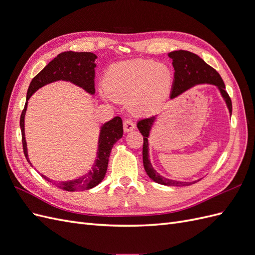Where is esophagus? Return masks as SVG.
I'll return each instance as SVG.
<instances>
[{"label":"esophagus","mask_w":255,"mask_h":255,"mask_svg":"<svg viewBox=\"0 0 255 255\" xmlns=\"http://www.w3.org/2000/svg\"><path fill=\"white\" fill-rule=\"evenodd\" d=\"M135 123L130 120V119H127L123 122V129H125L126 133L130 132V130H133L135 128Z\"/></svg>","instance_id":"esophagus-1"}]
</instances>
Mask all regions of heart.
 I'll return each mask as SVG.
<instances>
[{
	"mask_svg": "<svg viewBox=\"0 0 255 255\" xmlns=\"http://www.w3.org/2000/svg\"><path fill=\"white\" fill-rule=\"evenodd\" d=\"M172 84V71L166 64L152 59H130L112 65L105 72L106 99L128 101L136 115L155 112L167 98Z\"/></svg>",
	"mask_w": 255,
	"mask_h": 255,
	"instance_id": "heart-1",
	"label": "heart"
}]
</instances>
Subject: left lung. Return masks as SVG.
<instances>
[{"label": "left lung", "instance_id": "left-lung-1", "mask_svg": "<svg viewBox=\"0 0 255 255\" xmlns=\"http://www.w3.org/2000/svg\"><path fill=\"white\" fill-rule=\"evenodd\" d=\"M169 58L172 59V65L174 68V80L170 98L173 99L177 96L183 94L184 91L194 87L198 84H213L217 86L220 90L222 98L225 99L230 114H232V101L226 91V85L223 83L220 74L207 65L205 61L200 58L197 54L191 53L189 51H173L168 53ZM156 120V116H152L149 118H144L138 121L137 128L143 136V145H142V160L143 167L146 174L149 175L151 180L161 185L167 186H189L191 184H195L198 181L194 182H181L167 179L165 176H161L157 173L152 167L149 159V142L148 138L150 135V130Z\"/></svg>", "mask_w": 255, "mask_h": 255}]
</instances>
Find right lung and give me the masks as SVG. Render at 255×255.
<instances>
[{
	"label": "right lung",
	"mask_w": 255,
	"mask_h": 255,
	"mask_svg": "<svg viewBox=\"0 0 255 255\" xmlns=\"http://www.w3.org/2000/svg\"><path fill=\"white\" fill-rule=\"evenodd\" d=\"M97 56L90 52H64L51 60L42 70L38 73L29 84L26 95V102L24 110L22 111L20 117V128L22 133V144L23 152L28 163L30 161L27 157V146L25 141L24 133V117L26 113L27 101L32 97L36 90L52 82L67 81L71 82L76 86L82 87L88 94H95V68ZM123 135L122 119L120 117H115L109 122L104 123L101 127L99 137V145L97 152V159L92 169L85 175L78 177L71 181L55 182L50 180L49 177L41 174L44 180L52 182L58 188L67 191H76L90 189L97 186L104 179L107 166H109V158L112 152L113 145L119 140ZM32 165V164H30Z\"/></svg>",
	"instance_id": "add662e5"
}]
</instances>
